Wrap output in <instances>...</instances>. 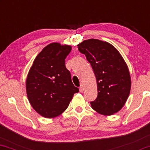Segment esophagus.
Listing matches in <instances>:
<instances>
[{
	"label": "esophagus",
	"instance_id": "1",
	"mask_svg": "<svg viewBox=\"0 0 150 150\" xmlns=\"http://www.w3.org/2000/svg\"><path fill=\"white\" fill-rule=\"evenodd\" d=\"M79 91L80 92H83L84 91V86H83V84H81V85H80V86H79Z\"/></svg>",
	"mask_w": 150,
	"mask_h": 150
}]
</instances>
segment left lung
Returning <instances> with one entry per match:
<instances>
[{
	"label": "left lung",
	"instance_id": "obj_1",
	"mask_svg": "<svg viewBox=\"0 0 150 150\" xmlns=\"http://www.w3.org/2000/svg\"><path fill=\"white\" fill-rule=\"evenodd\" d=\"M77 46L97 81L98 96L90 102L91 107L105 115L117 113L125 104L131 88L129 71L122 57L112 45L98 39L85 40Z\"/></svg>",
	"mask_w": 150,
	"mask_h": 150
}]
</instances>
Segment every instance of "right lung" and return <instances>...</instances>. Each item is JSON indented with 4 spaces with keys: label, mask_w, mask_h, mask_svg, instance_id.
<instances>
[{
    "label": "right lung",
    "mask_w": 150,
    "mask_h": 150,
    "mask_svg": "<svg viewBox=\"0 0 150 150\" xmlns=\"http://www.w3.org/2000/svg\"><path fill=\"white\" fill-rule=\"evenodd\" d=\"M71 46L52 43L37 56L26 79V91L33 109L43 117L52 118L69 107L73 95L79 92L74 86L65 59Z\"/></svg>",
    "instance_id": "obj_1"
}]
</instances>
